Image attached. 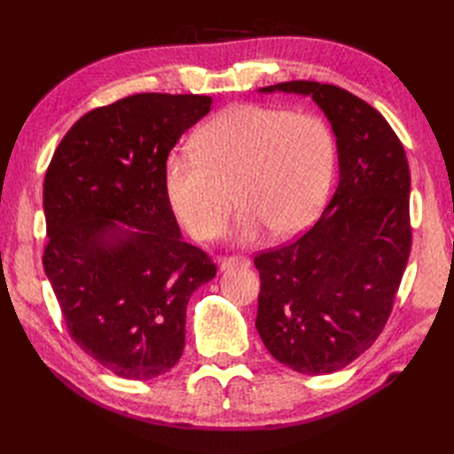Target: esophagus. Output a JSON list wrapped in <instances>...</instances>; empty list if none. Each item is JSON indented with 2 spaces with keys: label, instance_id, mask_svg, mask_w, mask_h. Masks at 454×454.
Masks as SVG:
<instances>
[{
  "label": "esophagus",
  "instance_id": "esophagus-1",
  "mask_svg": "<svg viewBox=\"0 0 454 454\" xmlns=\"http://www.w3.org/2000/svg\"><path fill=\"white\" fill-rule=\"evenodd\" d=\"M249 259L244 255H232V257H224L220 262L222 269H232V267H249Z\"/></svg>",
  "mask_w": 454,
  "mask_h": 454
}]
</instances>
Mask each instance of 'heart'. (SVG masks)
Here are the masks:
<instances>
[{
  "label": "heart",
  "mask_w": 454,
  "mask_h": 454,
  "mask_svg": "<svg viewBox=\"0 0 454 454\" xmlns=\"http://www.w3.org/2000/svg\"><path fill=\"white\" fill-rule=\"evenodd\" d=\"M197 150H176L166 161V191L179 220L200 239L218 236L239 210L234 234L255 242L302 232L320 215L335 173V140L314 114L239 103L210 119Z\"/></svg>",
  "instance_id": "b5f03b06"
}]
</instances>
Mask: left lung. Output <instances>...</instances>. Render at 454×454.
Instances as JSON below:
<instances>
[{
  "mask_svg": "<svg viewBox=\"0 0 454 454\" xmlns=\"http://www.w3.org/2000/svg\"><path fill=\"white\" fill-rule=\"evenodd\" d=\"M310 95L337 142L340 183L316 224L255 255V327L278 363L330 374L353 363L387 325L411 249L410 168L396 132L337 85L283 82L259 90Z\"/></svg>",
  "mask_w": 454,
  "mask_h": 454,
  "instance_id": "1",
  "label": "left lung"
}]
</instances>
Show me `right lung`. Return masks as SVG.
<instances>
[{"label": "right lung", "instance_id": "add662e5", "mask_svg": "<svg viewBox=\"0 0 454 454\" xmlns=\"http://www.w3.org/2000/svg\"><path fill=\"white\" fill-rule=\"evenodd\" d=\"M210 105L207 95L137 93L98 107L46 169L44 273L72 340L121 379L177 364L189 298L216 275L183 242L166 191L171 148Z\"/></svg>", "mask_w": 454, "mask_h": 454}]
</instances>
